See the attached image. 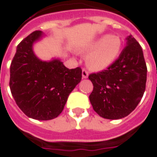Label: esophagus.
<instances>
[{
    "mask_svg": "<svg viewBox=\"0 0 157 157\" xmlns=\"http://www.w3.org/2000/svg\"><path fill=\"white\" fill-rule=\"evenodd\" d=\"M88 77H89V73L87 72V70H82V78H87Z\"/></svg>",
    "mask_w": 157,
    "mask_h": 157,
    "instance_id": "obj_1",
    "label": "esophagus"
}]
</instances>
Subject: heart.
<instances>
[{
	"label": "heart",
	"instance_id": "obj_1",
	"mask_svg": "<svg viewBox=\"0 0 157 157\" xmlns=\"http://www.w3.org/2000/svg\"><path fill=\"white\" fill-rule=\"evenodd\" d=\"M123 49V42L118 36L104 34L81 49L84 54H89L86 65L96 72L107 69L119 57Z\"/></svg>",
	"mask_w": 157,
	"mask_h": 157
}]
</instances>
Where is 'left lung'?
I'll return each mask as SVG.
<instances>
[{"label":"left lung","instance_id":"1","mask_svg":"<svg viewBox=\"0 0 157 157\" xmlns=\"http://www.w3.org/2000/svg\"><path fill=\"white\" fill-rule=\"evenodd\" d=\"M119 57L106 70L92 73L90 101L94 112L106 119H120L136 108L145 90L147 67L140 45L132 35Z\"/></svg>","mask_w":157,"mask_h":157}]
</instances>
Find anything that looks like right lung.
<instances>
[{
    "label": "right lung",
    "instance_id": "1",
    "mask_svg": "<svg viewBox=\"0 0 157 157\" xmlns=\"http://www.w3.org/2000/svg\"><path fill=\"white\" fill-rule=\"evenodd\" d=\"M44 37L34 31L17 46L10 67V89L22 112L30 118L51 120L63 112L68 95L81 81L80 67L68 69L58 58L42 61L34 43Z\"/></svg>",
    "mask_w": 157,
    "mask_h": 157
}]
</instances>
